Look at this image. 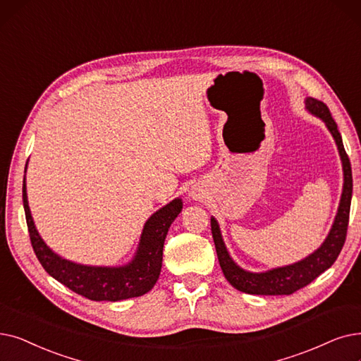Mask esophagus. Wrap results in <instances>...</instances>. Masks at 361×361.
<instances>
[{
	"label": "esophagus",
	"mask_w": 361,
	"mask_h": 361,
	"mask_svg": "<svg viewBox=\"0 0 361 361\" xmlns=\"http://www.w3.org/2000/svg\"><path fill=\"white\" fill-rule=\"evenodd\" d=\"M192 196H193V197H199V195H192Z\"/></svg>",
	"instance_id": "esophagus-1"
}]
</instances>
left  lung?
I'll list each match as a JSON object with an SVG mask.
<instances>
[{
	"label": "left lung",
	"mask_w": 361,
	"mask_h": 361,
	"mask_svg": "<svg viewBox=\"0 0 361 361\" xmlns=\"http://www.w3.org/2000/svg\"><path fill=\"white\" fill-rule=\"evenodd\" d=\"M305 109L312 116H316L324 122L326 128L335 140L339 152V158L342 162V195L334 224L331 230H329L323 243L314 250V252H311L304 259L296 261L289 265H283V267H276L267 271L254 273L242 269L239 264L234 262L224 243L221 228H219L218 221L214 216H211V230L219 265H221V270L226 279L228 280V283L240 292L250 295H290L298 289L311 283L312 280L319 277L327 269H331L332 264L336 261L343 243H345L353 196L351 164L345 153V149H343L342 137L338 131V125L334 121L331 112H329L327 106L323 102H319L312 97H307Z\"/></svg>",
	"instance_id": "left-lung-1"
}]
</instances>
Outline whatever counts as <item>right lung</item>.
<instances>
[{
    "label": "right lung",
    "mask_w": 361,
    "mask_h": 361,
    "mask_svg": "<svg viewBox=\"0 0 361 361\" xmlns=\"http://www.w3.org/2000/svg\"><path fill=\"white\" fill-rule=\"evenodd\" d=\"M23 208L30 243L44 270L61 285L91 301L116 302L147 293L158 281L162 269L164 242L171 224L183 209V200L181 197H176L152 214L143 226L133 259L115 267L73 262L56 254L42 240L30 214L26 193V176L23 180Z\"/></svg>",
    "instance_id": "add662e5"
}]
</instances>
